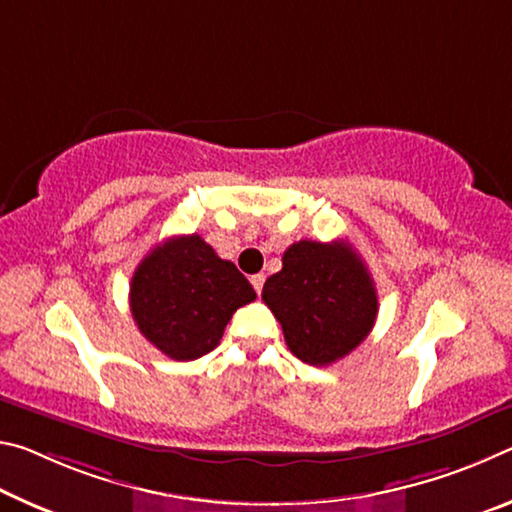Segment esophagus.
I'll return each mask as SVG.
<instances>
[{"instance_id": "esophagus-1", "label": "esophagus", "mask_w": 512, "mask_h": 512, "mask_svg": "<svg viewBox=\"0 0 512 512\" xmlns=\"http://www.w3.org/2000/svg\"><path fill=\"white\" fill-rule=\"evenodd\" d=\"M251 286H254V290L261 295L263 292V286H265V274H254L251 276Z\"/></svg>"}]
</instances>
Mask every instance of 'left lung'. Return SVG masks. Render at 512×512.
I'll return each mask as SVG.
<instances>
[{
  "label": "left lung",
  "mask_w": 512,
  "mask_h": 512,
  "mask_svg": "<svg viewBox=\"0 0 512 512\" xmlns=\"http://www.w3.org/2000/svg\"><path fill=\"white\" fill-rule=\"evenodd\" d=\"M299 360L324 367L351 354L372 331L379 297L370 272L347 242L299 240L283 254L281 272L263 286Z\"/></svg>",
  "instance_id": "obj_1"
}]
</instances>
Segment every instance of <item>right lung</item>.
<instances>
[{
  "mask_svg": "<svg viewBox=\"0 0 512 512\" xmlns=\"http://www.w3.org/2000/svg\"><path fill=\"white\" fill-rule=\"evenodd\" d=\"M256 299L251 283L204 238L156 245L133 272L129 304L140 333L174 360H195L220 345L224 326Z\"/></svg>",
  "mask_w": 512,
  "mask_h": 512,
  "instance_id": "right-lung-1",
  "label": "right lung"
}]
</instances>
